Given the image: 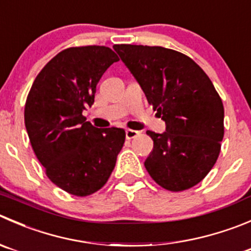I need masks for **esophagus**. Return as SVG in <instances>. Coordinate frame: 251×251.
Wrapping results in <instances>:
<instances>
[{"mask_svg":"<svg viewBox=\"0 0 251 251\" xmlns=\"http://www.w3.org/2000/svg\"><path fill=\"white\" fill-rule=\"evenodd\" d=\"M138 135H140V131L126 130V138H127V140H132V138L137 137Z\"/></svg>","mask_w":251,"mask_h":251,"instance_id":"1","label":"esophagus"}]
</instances>
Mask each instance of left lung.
Instances as JSON below:
<instances>
[{
	"label": "left lung",
	"instance_id": "1",
	"mask_svg": "<svg viewBox=\"0 0 251 251\" xmlns=\"http://www.w3.org/2000/svg\"><path fill=\"white\" fill-rule=\"evenodd\" d=\"M113 48L165 121L163 133L147 131L153 140L148 174L169 191L195 186L215 165L225 135V109L212 82L195 61L172 49Z\"/></svg>",
	"mask_w": 251,
	"mask_h": 251
}]
</instances>
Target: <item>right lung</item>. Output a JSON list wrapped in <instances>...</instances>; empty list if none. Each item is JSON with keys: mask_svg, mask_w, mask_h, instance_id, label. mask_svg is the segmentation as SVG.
<instances>
[{"mask_svg": "<svg viewBox=\"0 0 251 251\" xmlns=\"http://www.w3.org/2000/svg\"><path fill=\"white\" fill-rule=\"evenodd\" d=\"M116 61L106 46L62 50L36 76L26 98L24 123L34 153L49 179L71 195L101 189L125 142L124 128H97L82 115Z\"/></svg>", "mask_w": 251, "mask_h": 251, "instance_id": "obj_1", "label": "right lung"}]
</instances>
